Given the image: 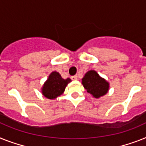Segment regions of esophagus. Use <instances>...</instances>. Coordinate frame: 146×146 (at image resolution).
<instances>
[{"label": "esophagus", "instance_id": "1", "mask_svg": "<svg viewBox=\"0 0 146 146\" xmlns=\"http://www.w3.org/2000/svg\"><path fill=\"white\" fill-rule=\"evenodd\" d=\"M71 78H72V80H77V79H78V76L73 75V76H72V77H71Z\"/></svg>", "mask_w": 146, "mask_h": 146}]
</instances>
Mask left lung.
<instances>
[{
	"mask_svg": "<svg viewBox=\"0 0 146 146\" xmlns=\"http://www.w3.org/2000/svg\"><path fill=\"white\" fill-rule=\"evenodd\" d=\"M82 84L87 92L97 98L105 95L109 89V84L108 82L93 70L86 72L82 79Z\"/></svg>",
	"mask_w": 146,
	"mask_h": 146,
	"instance_id": "8db88e82",
	"label": "left lung"
}]
</instances>
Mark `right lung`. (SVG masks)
I'll return each mask as SVG.
<instances>
[{
    "mask_svg": "<svg viewBox=\"0 0 146 146\" xmlns=\"http://www.w3.org/2000/svg\"><path fill=\"white\" fill-rule=\"evenodd\" d=\"M70 81L69 78L63 79L58 72H53L44 83L42 88V94L49 99L56 98L62 95L66 86Z\"/></svg>",
    "mask_w": 146,
    "mask_h": 146,
    "instance_id": "add662e5",
    "label": "right lung"
}]
</instances>
